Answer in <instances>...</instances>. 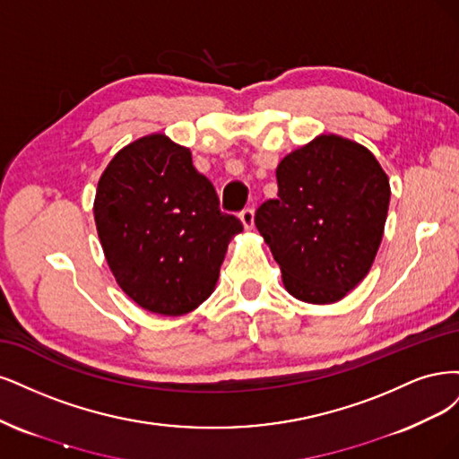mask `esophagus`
<instances>
[{
  "label": "esophagus",
  "instance_id": "34e87169",
  "mask_svg": "<svg viewBox=\"0 0 459 459\" xmlns=\"http://www.w3.org/2000/svg\"><path fill=\"white\" fill-rule=\"evenodd\" d=\"M240 219H242V223H244V229H246V230L254 229V210H251V208H244V210L240 212Z\"/></svg>",
  "mask_w": 459,
  "mask_h": 459
}]
</instances>
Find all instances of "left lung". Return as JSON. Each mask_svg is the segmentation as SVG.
Returning a JSON list of instances; mask_svg holds the SVG:
<instances>
[{"instance_id": "8db88e82", "label": "left lung", "mask_w": 459, "mask_h": 459, "mask_svg": "<svg viewBox=\"0 0 459 459\" xmlns=\"http://www.w3.org/2000/svg\"><path fill=\"white\" fill-rule=\"evenodd\" d=\"M278 196L263 202L255 227L282 271L286 290L307 303H335L376 259L391 188L362 144L320 135L276 168Z\"/></svg>"}]
</instances>
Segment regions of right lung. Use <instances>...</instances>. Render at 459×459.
I'll return each mask as SVG.
<instances>
[{
	"label": "right lung",
	"instance_id": "1",
	"mask_svg": "<svg viewBox=\"0 0 459 459\" xmlns=\"http://www.w3.org/2000/svg\"><path fill=\"white\" fill-rule=\"evenodd\" d=\"M95 223L116 282L143 308L179 316L212 295L238 217L219 210L190 151L166 135L127 144L100 175Z\"/></svg>",
	"mask_w": 459,
	"mask_h": 459
}]
</instances>
